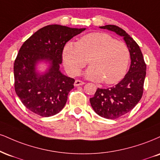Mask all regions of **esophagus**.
I'll use <instances>...</instances> for the list:
<instances>
[{"mask_svg": "<svg viewBox=\"0 0 160 160\" xmlns=\"http://www.w3.org/2000/svg\"><path fill=\"white\" fill-rule=\"evenodd\" d=\"M83 84H85V82H84L83 81H82V80H76L74 82V86H82V85H83Z\"/></svg>", "mask_w": 160, "mask_h": 160, "instance_id": "1", "label": "esophagus"}]
</instances>
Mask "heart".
Returning a JSON list of instances; mask_svg holds the SVG:
<instances>
[{"instance_id":"b5f03b06","label":"heart","mask_w":160,"mask_h":160,"mask_svg":"<svg viewBox=\"0 0 160 160\" xmlns=\"http://www.w3.org/2000/svg\"><path fill=\"white\" fill-rule=\"evenodd\" d=\"M65 68L69 74L77 76L88 62L91 66L86 78L114 84L124 78L130 61V51L124 42L115 40L105 32L83 36L78 43L68 42L62 51Z\"/></svg>"}]
</instances>
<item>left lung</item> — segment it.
<instances>
[{
  "instance_id": "1",
  "label": "left lung",
  "mask_w": 160,
  "mask_h": 160,
  "mask_svg": "<svg viewBox=\"0 0 160 160\" xmlns=\"http://www.w3.org/2000/svg\"><path fill=\"white\" fill-rule=\"evenodd\" d=\"M123 36L130 51L131 64L124 79L117 85L107 88H98L90 98L92 107L98 115L116 119L132 110L143 95L146 64L139 46L123 29L115 25L100 27Z\"/></svg>"
}]
</instances>
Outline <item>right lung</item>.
Segmentation results:
<instances>
[{"label":"right lung","mask_w":160,"mask_h":160,"mask_svg":"<svg viewBox=\"0 0 160 160\" xmlns=\"http://www.w3.org/2000/svg\"><path fill=\"white\" fill-rule=\"evenodd\" d=\"M86 28H71L59 24L44 27L24 42L14 62L15 91L25 107L42 117L59 113L66 103L74 79L59 71L66 42ZM51 64L44 75L35 72L38 61Z\"/></svg>","instance_id":"obj_1"}]
</instances>
